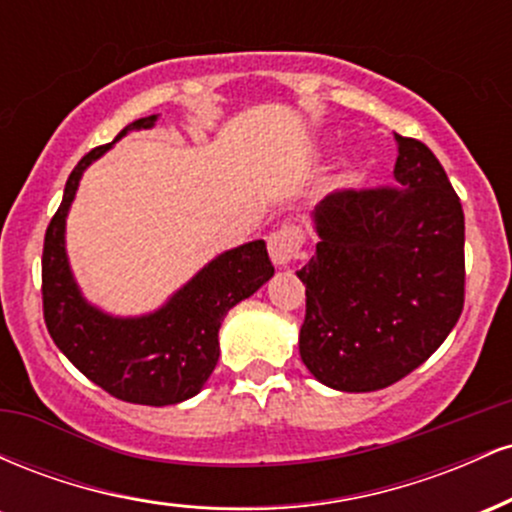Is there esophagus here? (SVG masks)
<instances>
[{"label": "esophagus", "mask_w": 512, "mask_h": 512, "mask_svg": "<svg viewBox=\"0 0 512 512\" xmlns=\"http://www.w3.org/2000/svg\"><path fill=\"white\" fill-rule=\"evenodd\" d=\"M269 257L276 267H289L293 260H298L303 248V236L296 226H281L267 240Z\"/></svg>", "instance_id": "1"}]
</instances>
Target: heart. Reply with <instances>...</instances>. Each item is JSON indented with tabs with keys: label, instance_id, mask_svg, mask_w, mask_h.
<instances>
[{
	"label": "heart",
	"instance_id": "heart-1",
	"mask_svg": "<svg viewBox=\"0 0 512 512\" xmlns=\"http://www.w3.org/2000/svg\"><path fill=\"white\" fill-rule=\"evenodd\" d=\"M354 178H356V173H354Z\"/></svg>",
	"mask_w": 512,
	"mask_h": 512
}]
</instances>
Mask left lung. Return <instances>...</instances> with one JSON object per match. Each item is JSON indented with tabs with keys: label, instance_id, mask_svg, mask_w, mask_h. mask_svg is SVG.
Returning <instances> with one entry per match:
<instances>
[{
	"label": "left lung",
	"instance_id": "8db88e82",
	"mask_svg": "<svg viewBox=\"0 0 512 512\" xmlns=\"http://www.w3.org/2000/svg\"><path fill=\"white\" fill-rule=\"evenodd\" d=\"M397 139V187L334 192L298 279L303 363L322 385L375 392L419 368L464 305V214L433 151Z\"/></svg>",
	"mask_w": 512,
	"mask_h": 512
}]
</instances>
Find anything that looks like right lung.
I'll use <instances>...</instances> for the list:
<instances>
[{"mask_svg":"<svg viewBox=\"0 0 512 512\" xmlns=\"http://www.w3.org/2000/svg\"><path fill=\"white\" fill-rule=\"evenodd\" d=\"M156 120L158 115L134 120L117 139L154 127ZM115 142L88 151L64 185L60 209L45 231L43 315L52 342L91 383L122 402L166 407L202 390L219 361L223 317L272 279L274 267L264 240H252L221 252L149 315L117 317L88 303L69 269L64 226L84 170Z\"/></svg>","mask_w":512,"mask_h":512,"instance_id":"add662e5","label":"right lung"}]
</instances>
